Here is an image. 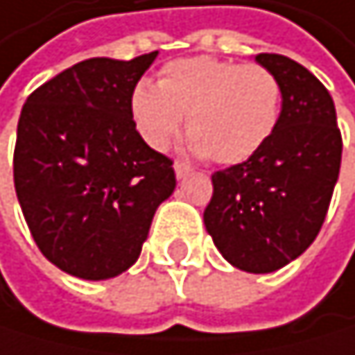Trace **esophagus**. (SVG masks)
I'll return each instance as SVG.
<instances>
[{
	"label": "esophagus",
	"instance_id": "obj_1",
	"mask_svg": "<svg viewBox=\"0 0 355 355\" xmlns=\"http://www.w3.org/2000/svg\"><path fill=\"white\" fill-rule=\"evenodd\" d=\"M173 171H175V178L178 180H184L188 173H191V167H188V164H184V162H175L173 164Z\"/></svg>",
	"mask_w": 355,
	"mask_h": 355
}]
</instances>
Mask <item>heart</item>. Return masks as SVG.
Wrapping results in <instances>:
<instances>
[{
    "instance_id": "1",
    "label": "heart",
    "mask_w": 355,
    "mask_h": 355,
    "mask_svg": "<svg viewBox=\"0 0 355 355\" xmlns=\"http://www.w3.org/2000/svg\"><path fill=\"white\" fill-rule=\"evenodd\" d=\"M281 105V83L268 68L199 55L164 66L156 87L139 85L130 113L152 150L169 148L188 119L186 132L195 154L238 164L270 141Z\"/></svg>"
}]
</instances>
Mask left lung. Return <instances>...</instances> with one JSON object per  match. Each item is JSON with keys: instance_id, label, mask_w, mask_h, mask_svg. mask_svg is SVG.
Instances as JSON below:
<instances>
[{"instance_id": "obj_1", "label": "left lung", "mask_w": 355, "mask_h": 355, "mask_svg": "<svg viewBox=\"0 0 355 355\" xmlns=\"http://www.w3.org/2000/svg\"><path fill=\"white\" fill-rule=\"evenodd\" d=\"M254 62L281 83L279 126L252 158L212 175L203 223L231 266L268 274L317 238L338 180L343 141L332 96L313 72L274 53L254 55Z\"/></svg>"}]
</instances>
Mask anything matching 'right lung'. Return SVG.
Segmentation results:
<instances>
[{"label":"right lung","mask_w":355,"mask_h":355,"mask_svg":"<svg viewBox=\"0 0 355 355\" xmlns=\"http://www.w3.org/2000/svg\"><path fill=\"white\" fill-rule=\"evenodd\" d=\"M156 55L79 62L23 105L17 197L40 252L76 279L126 272L158 205L175 191L173 162L141 139L130 113L132 92Z\"/></svg>","instance_id":"right-lung-1"}]
</instances>
